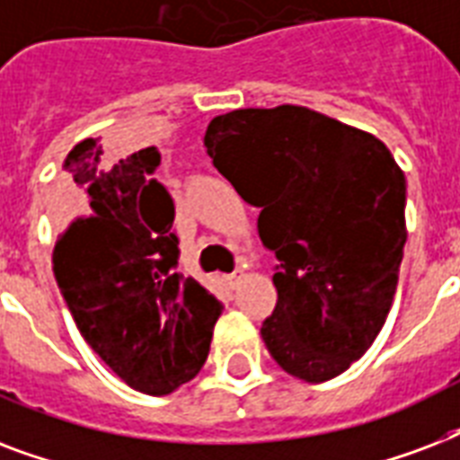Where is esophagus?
<instances>
[{
    "label": "esophagus",
    "mask_w": 460,
    "mask_h": 460,
    "mask_svg": "<svg viewBox=\"0 0 460 460\" xmlns=\"http://www.w3.org/2000/svg\"><path fill=\"white\" fill-rule=\"evenodd\" d=\"M241 279H243V272H241V270H238V272L226 274V277H224V281H226V287H229V288H236L238 284H241Z\"/></svg>",
    "instance_id": "34e87169"
}]
</instances>
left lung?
<instances>
[{
    "instance_id": "8db88e82",
    "label": "left lung",
    "mask_w": 460,
    "mask_h": 460,
    "mask_svg": "<svg viewBox=\"0 0 460 460\" xmlns=\"http://www.w3.org/2000/svg\"><path fill=\"white\" fill-rule=\"evenodd\" d=\"M205 147L274 251L277 305L262 341L305 382L341 375L377 339L406 243V179L389 147L305 107L236 110Z\"/></svg>"
}]
</instances>
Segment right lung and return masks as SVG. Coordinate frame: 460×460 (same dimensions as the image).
<instances>
[{
    "label": "right lung",
    "mask_w": 460,
    "mask_h": 460,
    "mask_svg": "<svg viewBox=\"0 0 460 460\" xmlns=\"http://www.w3.org/2000/svg\"><path fill=\"white\" fill-rule=\"evenodd\" d=\"M155 147L104 162L85 138L64 159L54 277L88 346L136 392L164 396L208 360L222 303L176 272L173 200Z\"/></svg>",
    "instance_id": "1"
}]
</instances>
